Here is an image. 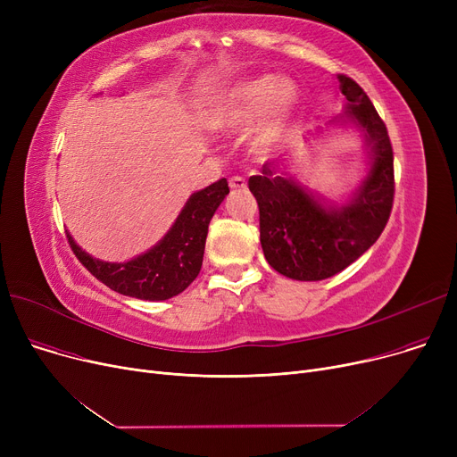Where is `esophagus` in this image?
<instances>
[{"label": "esophagus", "mask_w": 457, "mask_h": 457, "mask_svg": "<svg viewBox=\"0 0 457 457\" xmlns=\"http://www.w3.org/2000/svg\"><path fill=\"white\" fill-rule=\"evenodd\" d=\"M229 188L231 190H243V188H246V179L241 178V176H233L229 179Z\"/></svg>", "instance_id": "34e87169"}]
</instances>
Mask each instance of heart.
<instances>
[{
    "label": "heart",
    "mask_w": 457,
    "mask_h": 457,
    "mask_svg": "<svg viewBox=\"0 0 457 457\" xmlns=\"http://www.w3.org/2000/svg\"><path fill=\"white\" fill-rule=\"evenodd\" d=\"M300 111V88L291 78L272 74L238 78L224 85L204 111L209 131L235 135L252 129L257 155L276 154L289 137Z\"/></svg>",
    "instance_id": "heart-1"
}]
</instances>
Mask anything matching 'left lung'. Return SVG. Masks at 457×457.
I'll use <instances>...</instances> for the list:
<instances>
[{"label":"left lung","instance_id":"left-lung-1","mask_svg":"<svg viewBox=\"0 0 457 457\" xmlns=\"http://www.w3.org/2000/svg\"><path fill=\"white\" fill-rule=\"evenodd\" d=\"M346 104L328 128H353L365 146V174L343 202L303 185L289 166L262 164L248 187L259 205L261 246L269 265L285 278L320 281L350 267L386 228L395 196L393 148L387 128L353 79L337 76ZM319 128L307 133L309 142Z\"/></svg>","mask_w":457,"mask_h":457}]
</instances>
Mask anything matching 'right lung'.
<instances>
[{"mask_svg":"<svg viewBox=\"0 0 457 457\" xmlns=\"http://www.w3.org/2000/svg\"><path fill=\"white\" fill-rule=\"evenodd\" d=\"M228 195L226 178L192 192L161 241L122 262L92 257L66 231L68 243L83 267L109 289L138 300H168L183 293L200 274L209 222Z\"/></svg>","mask_w":457,"mask_h":457,"instance_id":"obj_1","label":"right lung"}]
</instances>
